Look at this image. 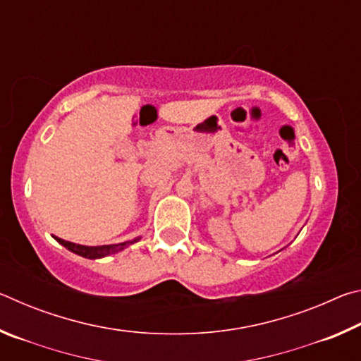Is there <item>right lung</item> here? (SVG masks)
Masks as SVG:
<instances>
[{"mask_svg":"<svg viewBox=\"0 0 361 361\" xmlns=\"http://www.w3.org/2000/svg\"><path fill=\"white\" fill-rule=\"evenodd\" d=\"M54 239H56L59 243H62L65 248H68L70 252L76 253L79 256H82V258H89V259H95V258H103V256H108V255H114L121 252L122 248L130 245V243L137 242L138 239L132 240V242H124V243H118V245H100V247H85V245H78V243H73V242H66L63 239H59V237L54 235Z\"/></svg>","mask_w":361,"mask_h":361,"instance_id":"obj_1","label":"right lung"}]
</instances>
